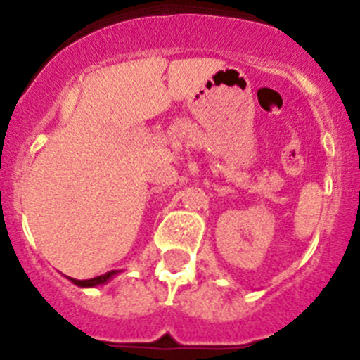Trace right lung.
<instances>
[{
    "mask_svg": "<svg viewBox=\"0 0 360 360\" xmlns=\"http://www.w3.org/2000/svg\"><path fill=\"white\" fill-rule=\"evenodd\" d=\"M119 272L120 270H111V272H106V274L97 276V278H91V279H73V278H68V279L73 283V285H77V287L91 288V287H97V285H103V283L110 281V279L113 278L115 274H119Z\"/></svg>",
    "mask_w": 360,
    "mask_h": 360,
    "instance_id": "1",
    "label": "right lung"
}]
</instances>
